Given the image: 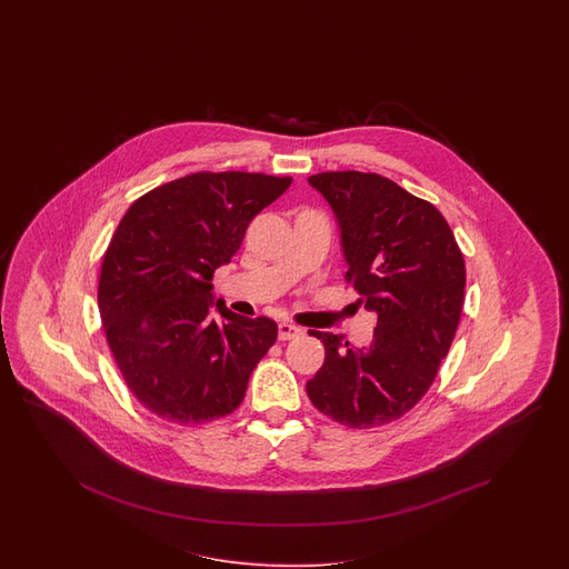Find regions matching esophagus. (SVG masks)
Here are the masks:
<instances>
[{
	"instance_id": "esophagus-1",
	"label": "esophagus",
	"mask_w": 569,
	"mask_h": 569,
	"mask_svg": "<svg viewBox=\"0 0 569 569\" xmlns=\"http://www.w3.org/2000/svg\"><path fill=\"white\" fill-rule=\"evenodd\" d=\"M279 340L286 342V340H296L302 336V329L296 328L292 323H279Z\"/></svg>"
}]
</instances>
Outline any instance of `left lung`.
<instances>
[{
  "label": "left lung",
  "mask_w": 569,
  "mask_h": 569,
  "mask_svg": "<svg viewBox=\"0 0 569 569\" xmlns=\"http://www.w3.org/2000/svg\"><path fill=\"white\" fill-rule=\"evenodd\" d=\"M336 214L359 302L378 315L357 348L329 331L310 402L346 428H376L411 411L430 390L461 319L466 262L438 208L376 172L309 177Z\"/></svg>",
  "instance_id": "1"
}]
</instances>
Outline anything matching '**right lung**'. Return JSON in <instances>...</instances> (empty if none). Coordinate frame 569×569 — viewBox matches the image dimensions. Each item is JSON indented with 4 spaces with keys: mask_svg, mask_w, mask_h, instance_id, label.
I'll list each match as a JSON object with an SVG mask.
<instances>
[{
    "mask_svg": "<svg viewBox=\"0 0 569 569\" xmlns=\"http://www.w3.org/2000/svg\"><path fill=\"white\" fill-rule=\"evenodd\" d=\"M292 177L193 172L124 212L103 254L98 307L122 379L156 417L200 426L233 413L277 323L214 302L212 276Z\"/></svg>",
    "mask_w": 569,
    "mask_h": 569,
    "instance_id": "obj_1",
    "label": "right lung"
}]
</instances>
